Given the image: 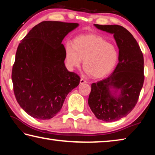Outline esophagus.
I'll list each match as a JSON object with an SVG mask.
<instances>
[{
  "label": "esophagus",
  "instance_id": "obj_1",
  "mask_svg": "<svg viewBox=\"0 0 155 155\" xmlns=\"http://www.w3.org/2000/svg\"><path fill=\"white\" fill-rule=\"evenodd\" d=\"M87 83V81H86L85 80H84L83 78H81L80 84H84V83Z\"/></svg>",
  "mask_w": 155,
  "mask_h": 155
}]
</instances>
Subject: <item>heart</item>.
Segmentation results:
<instances>
[{
	"mask_svg": "<svg viewBox=\"0 0 155 155\" xmlns=\"http://www.w3.org/2000/svg\"><path fill=\"white\" fill-rule=\"evenodd\" d=\"M119 54L114 44L95 34L81 35L73 41L72 46L65 47V59L68 67H83L91 77L103 78L111 73L118 62Z\"/></svg>",
	"mask_w": 155,
	"mask_h": 155,
	"instance_id": "1",
	"label": "heart"
}]
</instances>
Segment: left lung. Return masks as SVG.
<instances>
[{
	"instance_id": "8db88e82",
	"label": "left lung",
	"mask_w": 155,
	"mask_h": 155,
	"mask_svg": "<svg viewBox=\"0 0 155 155\" xmlns=\"http://www.w3.org/2000/svg\"><path fill=\"white\" fill-rule=\"evenodd\" d=\"M94 26L114 34L119 62L108 78L91 84L88 104L98 120L115 122L127 116L137 103L144 81L143 56L132 34L122 26Z\"/></svg>"
}]
</instances>
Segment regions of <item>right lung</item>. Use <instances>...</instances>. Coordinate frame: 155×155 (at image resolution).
<instances>
[{"instance_id": "1", "label": "right lung", "mask_w": 155, "mask_h": 155, "mask_svg": "<svg viewBox=\"0 0 155 155\" xmlns=\"http://www.w3.org/2000/svg\"><path fill=\"white\" fill-rule=\"evenodd\" d=\"M78 23L43 21L35 26L18 45L12 79L16 101L34 118L49 120L61 109L68 93L80 77L65 66L61 43Z\"/></svg>"}]
</instances>
